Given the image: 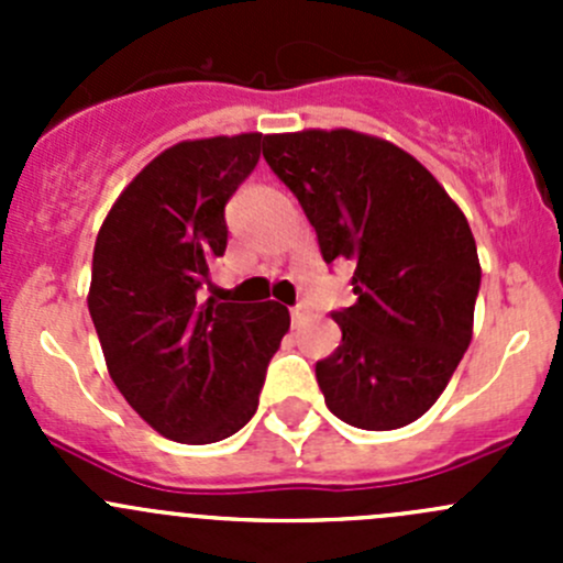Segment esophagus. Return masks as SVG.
I'll use <instances>...</instances> for the list:
<instances>
[{
	"label": "esophagus",
	"mask_w": 563,
	"mask_h": 563,
	"mask_svg": "<svg viewBox=\"0 0 563 563\" xmlns=\"http://www.w3.org/2000/svg\"><path fill=\"white\" fill-rule=\"evenodd\" d=\"M308 313H310V310H308V305H305V302L294 305V308H291V321H294V323L305 321V318H308Z\"/></svg>",
	"instance_id": "obj_1"
}]
</instances>
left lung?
I'll return each instance as SVG.
<instances>
[{
    "label": "left lung",
    "mask_w": 563,
    "mask_h": 563,
    "mask_svg": "<svg viewBox=\"0 0 563 563\" xmlns=\"http://www.w3.org/2000/svg\"><path fill=\"white\" fill-rule=\"evenodd\" d=\"M264 161L297 196L329 266L354 264L343 340L316 362L329 411L395 430L450 384L474 327L482 269L468 220L419 161L354 130L266 135Z\"/></svg>",
    "instance_id": "1"
}]
</instances>
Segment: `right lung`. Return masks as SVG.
<instances>
[{"mask_svg":"<svg viewBox=\"0 0 563 563\" xmlns=\"http://www.w3.org/2000/svg\"><path fill=\"white\" fill-rule=\"evenodd\" d=\"M261 146V133L172 146L124 187L95 242L89 316L108 373L144 422L181 444L245 428L291 323L277 302H201L229 245L225 203Z\"/></svg>","mask_w":563,"mask_h":563,"instance_id":"right-lung-1","label":"right lung"}]
</instances>
